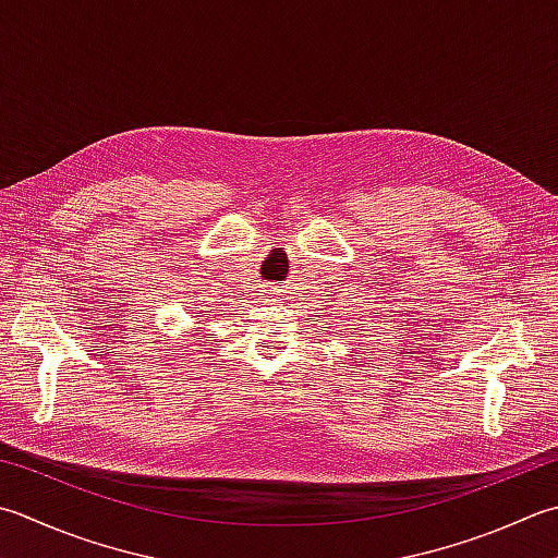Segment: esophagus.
<instances>
[{"label": "esophagus", "instance_id": "obj_1", "mask_svg": "<svg viewBox=\"0 0 558 558\" xmlns=\"http://www.w3.org/2000/svg\"><path fill=\"white\" fill-rule=\"evenodd\" d=\"M264 292H266L264 298H266L268 302H280V294H282V290H280V288L272 286V288H268V290H264Z\"/></svg>", "mask_w": 558, "mask_h": 558}]
</instances>
